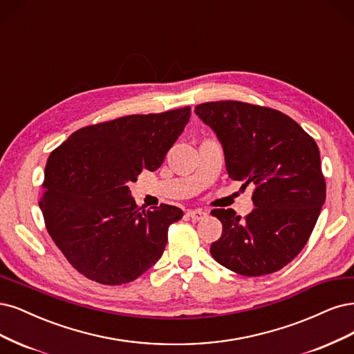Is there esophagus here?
<instances>
[{
	"label": "esophagus",
	"mask_w": 354,
	"mask_h": 354,
	"mask_svg": "<svg viewBox=\"0 0 354 354\" xmlns=\"http://www.w3.org/2000/svg\"><path fill=\"white\" fill-rule=\"evenodd\" d=\"M187 215L193 219V221H201V219L206 216V212L202 209H190L187 211Z\"/></svg>",
	"instance_id": "1"
}]
</instances>
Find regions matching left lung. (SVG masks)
I'll list each match as a JSON object with an SVG mask.
<instances>
[{
	"mask_svg": "<svg viewBox=\"0 0 354 354\" xmlns=\"http://www.w3.org/2000/svg\"><path fill=\"white\" fill-rule=\"evenodd\" d=\"M194 113L221 143L228 177L254 186V209L245 218L234 209L211 212L223 224L212 258L245 277L281 270L306 245L325 202L318 145L272 108L219 101Z\"/></svg>",
	"mask_w": 354,
	"mask_h": 354,
	"instance_id": "8db88e82",
	"label": "left lung"
}]
</instances>
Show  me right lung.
Returning <instances> with one entry per match:
<instances>
[{
	"mask_svg": "<svg viewBox=\"0 0 354 354\" xmlns=\"http://www.w3.org/2000/svg\"><path fill=\"white\" fill-rule=\"evenodd\" d=\"M190 118V106L83 127L51 152L39 208L48 233L73 268L100 284L140 277L162 256L168 227L183 211H145L129 183L164 162Z\"/></svg>",
	"mask_w": 354,
	"mask_h": 354,
	"instance_id": "right-lung-1",
	"label": "right lung"
}]
</instances>
